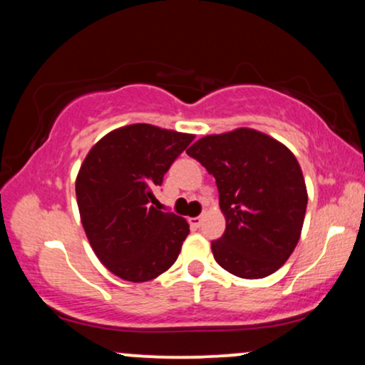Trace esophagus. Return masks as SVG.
I'll return each mask as SVG.
<instances>
[{
    "mask_svg": "<svg viewBox=\"0 0 365 365\" xmlns=\"http://www.w3.org/2000/svg\"><path fill=\"white\" fill-rule=\"evenodd\" d=\"M188 223H190L192 228H199L200 225H202V216H197V217H190L188 220Z\"/></svg>",
    "mask_w": 365,
    "mask_h": 365,
    "instance_id": "1",
    "label": "esophagus"
}]
</instances>
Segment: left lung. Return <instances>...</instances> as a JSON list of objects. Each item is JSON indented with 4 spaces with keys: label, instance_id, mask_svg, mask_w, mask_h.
Masks as SVG:
<instances>
[{
    "label": "left lung",
    "instance_id": "1",
    "mask_svg": "<svg viewBox=\"0 0 365 365\" xmlns=\"http://www.w3.org/2000/svg\"><path fill=\"white\" fill-rule=\"evenodd\" d=\"M216 178L226 217L211 242L216 262L259 279L287 262L302 232L307 188L299 161L282 142L252 128L206 135L187 150Z\"/></svg>",
    "mask_w": 365,
    "mask_h": 365
}]
</instances>
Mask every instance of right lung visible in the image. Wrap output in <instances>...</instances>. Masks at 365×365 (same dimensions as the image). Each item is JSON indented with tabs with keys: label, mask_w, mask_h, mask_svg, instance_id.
<instances>
[{
	"label": "right lung",
	"mask_w": 365,
	"mask_h": 365,
	"mask_svg": "<svg viewBox=\"0 0 365 365\" xmlns=\"http://www.w3.org/2000/svg\"><path fill=\"white\" fill-rule=\"evenodd\" d=\"M192 140L190 133L135 123L104 135L83 159L75 182L82 226L99 261L118 278L149 282L177 261L188 223L150 202Z\"/></svg>",
	"instance_id": "add662e5"
}]
</instances>
